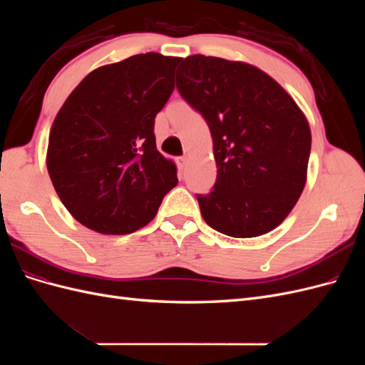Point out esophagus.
I'll use <instances>...</instances> for the list:
<instances>
[{
    "label": "esophagus",
    "instance_id": "34e87169",
    "mask_svg": "<svg viewBox=\"0 0 365 365\" xmlns=\"http://www.w3.org/2000/svg\"><path fill=\"white\" fill-rule=\"evenodd\" d=\"M175 163H176V168H178V170H180V172H182V170H184V168H185L187 158H185V157H178V158L175 160Z\"/></svg>",
    "mask_w": 365,
    "mask_h": 365
}]
</instances>
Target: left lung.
Here are the masks:
<instances>
[{
	"label": "left lung",
	"instance_id": "8db88e82",
	"mask_svg": "<svg viewBox=\"0 0 365 365\" xmlns=\"http://www.w3.org/2000/svg\"><path fill=\"white\" fill-rule=\"evenodd\" d=\"M176 88L213 138L216 182L196 193L205 222L231 237L280 225L303 192L311 153L300 108L262 70L204 54L182 61Z\"/></svg>",
	"mask_w": 365,
	"mask_h": 365
}]
</instances>
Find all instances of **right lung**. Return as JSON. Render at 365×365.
I'll use <instances>...</instances> for the list:
<instances>
[{"instance_id":"add662e5","label":"right lung","mask_w":365,"mask_h":365,"mask_svg":"<svg viewBox=\"0 0 365 365\" xmlns=\"http://www.w3.org/2000/svg\"><path fill=\"white\" fill-rule=\"evenodd\" d=\"M180 58L135 54L88 74L51 126L47 168L76 220L102 235H129L155 217L178 184L157 149L155 115L168 103Z\"/></svg>"}]
</instances>
